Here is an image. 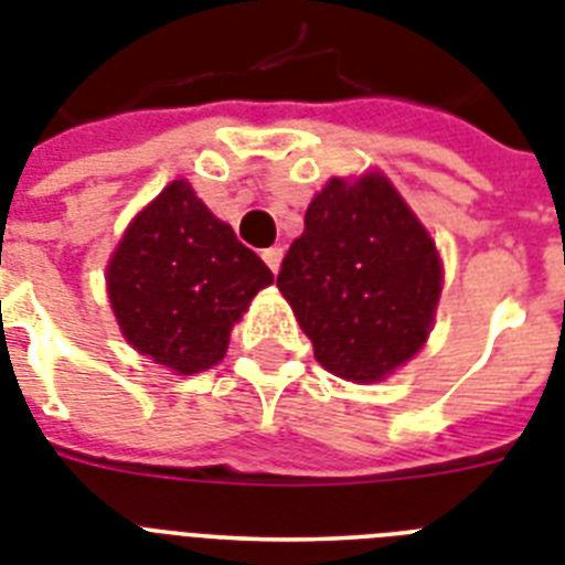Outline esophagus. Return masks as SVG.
<instances>
[{
	"instance_id": "1",
	"label": "esophagus",
	"mask_w": 565,
	"mask_h": 565,
	"mask_svg": "<svg viewBox=\"0 0 565 565\" xmlns=\"http://www.w3.org/2000/svg\"><path fill=\"white\" fill-rule=\"evenodd\" d=\"M264 264L269 266V269H273V273H278V266H281V257H284V252L278 246H273V248H264Z\"/></svg>"
}]
</instances>
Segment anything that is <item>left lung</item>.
Wrapping results in <instances>:
<instances>
[{
    "mask_svg": "<svg viewBox=\"0 0 565 565\" xmlns=\"http://www.w3.org/2000/svg\"><path fill=\"white\" fill-rule=\"evenodd\" d=\"M278 290L328 372L370 384L419 352L443 290V266L428 231L370 172L331 179L305 213Z\"/></svg>",
    "mask_w": 565,
    "mask_h": 565,
    "instance_id": "8db88e82",
    "label": "left lung"
}]
</instances>
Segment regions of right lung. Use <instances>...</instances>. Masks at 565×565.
Returning a JSON list of instances; mask_svg holds the SVG:
<instances>
[{
  "label": "right lung",
  "instance_id": "right-lung-1",
  "mask_svg": "<svg viewBox=\"0 0 565 565\" xmlns=\"http://www.w3.org/2000/svg\"><path fill=\"white\" fill-rule=\"evenodd\" d=\"M269 284L264 260L188 181H172L128 225L108 266L110 308L126 340L179 375L222 361L234 322Z\"/></svg>",
  "mask_w": 565,
  "mask_h": 565
}]
</instances>
